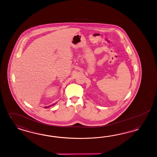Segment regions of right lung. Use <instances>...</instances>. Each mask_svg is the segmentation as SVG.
Instances as JSON below:
<instances>
[{
  "mask_svg": "<svg viewBox=\"0 0 157 157\" xmlns=\"http://www.w3.org/2000/svg\"><path fill=\"white\" fill-rule=\"evenodd\" d=\"M55 104H54L53 105H54ZM49 106H48V107H47V106H46V107H45V108H48Z\"/></svg>",
  "mask_w": 157,
  "mask_h": 157,
  "instance_id": "right-lung-1",
  "label": "right lung"
}]
</instances>
